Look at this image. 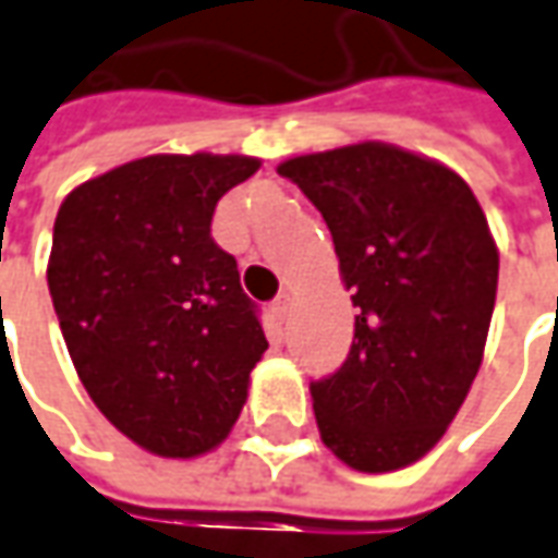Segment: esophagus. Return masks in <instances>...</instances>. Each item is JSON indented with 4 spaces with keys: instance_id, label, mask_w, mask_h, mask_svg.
Masks as SVG:
<instances>
[{
    "instance_id": "esophagus-1",
    "label": "esophagus",
    "mask_w": 558,
    "mask_h": 558,
    "mask_svg": "<svg viewBox=\"0 0 558 558\" xmlns=\"http://www.w3.org/2000/svg\"><path fill=\"white\" fill-rule=\"evenodd\" d=\"M290 305H293V299H290V293H280L275 302H271V314L278 317V320H283L287 314H290Z\"/></svg>"
}]
</instances>
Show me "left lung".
Here are the masks:
<instances>
[{
  "mask_svg": "<svg viewBox=\"0 0 558 558\" xmlns=\"http://www.w3.org/2000/svg\"><path fill=\"white\" fill-rule=\"evenodd\" d=\"M327 222L354 302L344 363L311 381L320 437L348 468L388 473L446 434L483 363L498 247L470 185L388 143L278 168Z\"/></svg>",
  "mask_w": 558,
  "mask_h": 558,
  "instance_id": "obj_1",
  "label": "left lung"
}]
</instances>
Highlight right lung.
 Returning a JSON list of instances; mask_svg holds the SVG:
<instances>
[{
	"instance_id": "obj_1",
	"label": "right lung",
	"mask_w": 558,
	"mask_h": 558,
	"mask_svg": "<svg viewBox=\"0 0 558 558\" xmlns=\"http://www.w3.org/2000/svg\"><path fill=\"white\" fill-rule=\"evenodd\" d=\"M247 155H149L72 189L48 263L72 366L124 437L195 458L229 437L265 354L256 302L210 238Z\"/></svg>"
}]
</instances>
